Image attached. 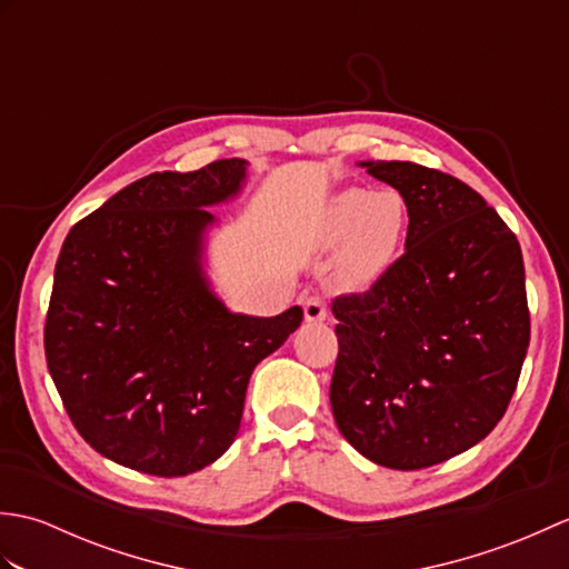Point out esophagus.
<instances>
[{
	"mask_svg": "<svg viewBox=\"0 0 569 569\" xmlns=\"http://www.w3.org/2000/svg\"><path fill=\"white\" fill-rule=\"evenodd\" d=\"M303 312L308 322H320L328 318V303L322 296H310L303 300Z\"/></svg>",
	"mask_w": 569,
	"mask_h": 569,
	"instance_id": "1",
	"label": "esophagus"
}]
</instances>
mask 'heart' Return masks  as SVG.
Returning a JSON list of instances; mask_svg holds the SVG:
<instances>
[{
  "label": "heart",
  "instance_id": "obj_1",
  "mask_svg": "<svg viewBox=\"0 0 569 569\" xmlns=\"http://www.w3.org/2000/svg\"><path fill=\"white\" fill-rule=\"evenodd\" d=\"M408 204L396 188H347L325 212V237L345 241L340 269L347 281L371 283L389 271L403 244Z\"/></svg>",
  "mask_w": 569,
  "mask_h": 569
}]
</instances>
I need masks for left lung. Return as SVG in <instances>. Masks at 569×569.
I'll return each mask as SVG.
<instances>
[{
  "label": "left lung",
  "mask_w": 569,
  "mask_h": 569,
  "mask_svg": "<svg viewBox=\"0 0 569 569\" xmlns=\"http://www.w3.org/2000/svg\"><path fill=\"white\" fill-rule=\"evenodd\" d=\"M406 198V251L369 291L337 296L330 383L347 442L389 469H426L497 428L530 342L518 239L477 190L438 168L367 161Z\"/></svg>",
  "instance_id": "left-lung-1"
}]
</instances>
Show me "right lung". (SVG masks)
I'll list each match as a JSON object with an SVG mask.
<instances>
[{
    "instance_id": "right-lung-1",
    "label": "right lung",
    "mask_w": 569,
    "mask_h": 569,
    "mask_svg": "<svg viewBox=\"0 0 569 569\" xmlns=\"http://www.w3.org/2000/svg\"><path fill=\"white\" fill-rule=\"evenodd\" d=\"M241 159L151 173L70 229L43 347L72 426L92 450L186 477L234 442L251 371L303 320L229 312L202 276L208 204L232 198Z\"/></svg>"
}]
</instances>
